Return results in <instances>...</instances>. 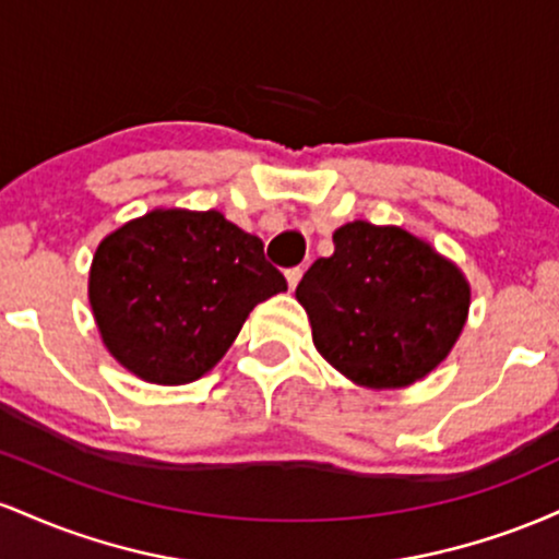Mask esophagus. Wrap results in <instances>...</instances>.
I'll use <instances>...</instances> for the list:
<instances>
[{
	"instance_id": "1",
	"label": "esophagus",
	"mask_w": 559,
	"mask_h": 559,
	"mask_svg": "<svg viewBox=\"0 0 559 559\" xmlns=\"http://www.w3.org/2000/svg\"><path fill=\"white\" fill-rule=\"evenodd\" d=\"M301 273H305V271H301V267H288V271H286V281H288V288H292V292H294V288H297Z\"/></svg>"
}]
</instances>
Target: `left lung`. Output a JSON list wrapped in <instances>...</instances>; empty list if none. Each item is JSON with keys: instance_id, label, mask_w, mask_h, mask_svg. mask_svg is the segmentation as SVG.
Returning a JSON list of instances; mask_svg holds the SVG:
<instances>
[{"instance_id": "8db88e82", "label": "left lung", "mask_w": 559, "mask_h": 559, "mask_svg": "<svg viewBox=\"0 0 559 559\" xmlns=\"http://www.w3.org/2000/svg\"><path fill=\"white\" fill-rule=\"evenodd\" d=\"M316 349L368 389L426 378L463 331L471 286L460 267L396 226L346 223L333 254L297 286Z\"/></svg>"}]
</instances>
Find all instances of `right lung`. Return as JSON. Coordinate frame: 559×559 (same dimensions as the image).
Returning <instances> with one entry per match:
<instances>
[{
    "instance_id": "right-lung-1",
    "label": "right lung",
    "mask_w": 559,
    "mask_h": 559,
    "mask_svg": "<svg viewBox=\"0 0 559 559\" xmlns=\"http://www.w3.org/2000/svg\"><path fill=\"white\" fill-rule=\"evenodd\" d=\"M286 292L258 236L217 210H152L96 247L88 301L102 342L159 386L202 378L260 301Z\"/></svg>"
}]
</instances>
